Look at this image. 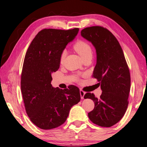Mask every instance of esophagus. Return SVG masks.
Masks as SVG:
<instances>
[{"label":"esophagus","instance_id":"1","mask_svg":"<svg viewBox=\"0 0 147 147\" xmlns=\"http://www.w3.org/2000/svg\"><path fill=\"white\" fill-rule=\"evenodd\" d=\"M80 94L81 98H82V99H84V95H85V94H86L85 92H84V91H82V90H80Z\"/></svg>","mask_w":147,"mask_h":147}]
</instances>
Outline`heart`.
<instances>
[{
    "label": "heart",
    "instance_id": "heart-1",
    "mask_svg": "<svg viewBox=\"0 0 147 147\" xmlns=\"http://www.w3.org/2000/svg\"><path fill=\"white\" fill-rule=\"evenodd\" d=\"M73 47L74 49L75 50V51L80 56L83 60L85 58H88V57H91L92 58V55H93L92 49L91 47L86 42L83 41H78L74 45ZM66 55V51H63L62 52L60 56V58H59V62H60V63H63Z\"/></svg>",
    "mask_w": 147,
    "mask_h": 147
}]
</instances>
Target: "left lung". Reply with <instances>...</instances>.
<instances>
[{
    "mask_svg": "<svg viewBox=\"0 0 147 147\" xmlns=\"http://www.w3.org/2000/svg\"><path fill=\"white\" fill-rule=\"evenodd\" d=\"M81 36L91 42L96 50V63L93 77L97 79L102 94L100 98L87 93L84 98L93 100L94 108L88 113L94 124L110 127L123 118L128 105L130 74L117 39L102 26L83 29Z\"/></svg>",
    "mask_w": 147,
    "mask_h": 147,
    "instance_id": "obj_1",
    "label": "left lung"
}]
</instances>
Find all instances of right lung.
I'll use <instances>...</instances> for the list:
<instances>
[{"label":"right lung","mask_w":147,"mask_h":147,"mask_svg":"<svg viewBox=\"0 0 147 147\" xmlns=\"http://www.w3.org/2000/svg\"><path fill=\"white\" fill-rule=\"evenodd\" d=\"M78 31L77 28L43 29L27 50L21 74V92L27 115L35 125L43 130L63 124L71 108L80 100L76 86L61 89L51 85L52 73L58 70L61 53Z\"/></svg>","instance_id":"add662e5"}]
</instances>
